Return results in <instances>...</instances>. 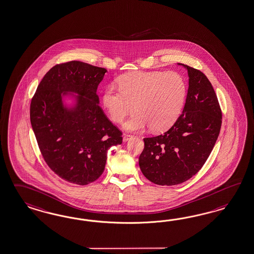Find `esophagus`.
<instances>
[{"instance_id": "obj_1", "label": "esophagus", "mask_w": 254, "mask_h": 254, "mask_svg": "<svg viewBox=\"0 0 254 254\" xmlns=\"http://www.w3.org/2000/svg\"><path fill=\"white\" fill-rule=\"evenodd\" d=\"M131 138H132V135H130V134H124L123 140H124V142H127V141L130 140Z\"/></svg>"}]
</instances>
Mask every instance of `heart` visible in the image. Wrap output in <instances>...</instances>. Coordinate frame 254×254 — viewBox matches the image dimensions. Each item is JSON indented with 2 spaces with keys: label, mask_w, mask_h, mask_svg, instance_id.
<instances>
[{
  "label": "heart",
  "mask_w": 254,
  "mask_h": 254,
  "mask_svg": "<svg viewBox=\"0 0 254 254\" xmlns=\"http://www.w3.org/2000/svg\"><path fill=\"white\" fill-rule=\"evenodd\" d=\"M117 89L108 85L103 93V104L111 120L125 123V129L142 130L149 127L162 131L172 126L181 115L187 97V84L179 72H132L118 79Z\"/></svg>",
  "instance_id": "obj_1"
}]
</instances>
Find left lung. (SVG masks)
I'll use <instances>...</instances> for the list:
<instances>
[{"label":"left lung","mask_w":254,"mask_h":254,"mask_svg":"<svg viewBox=\"0 0 254 254\" xmlns=\"http://www.w3.org/2000/svg\"><path fill=\"white\" fill-rule=\"evenodd\" d=\"M184 66L189 75L186 102L173 126L157 136L143 138L139 166L157 185L188 181L202 169L221 128L222 112L215 90L203 72Z\"/></svg>","instance_id":"left-lung-1"}]
</instances>
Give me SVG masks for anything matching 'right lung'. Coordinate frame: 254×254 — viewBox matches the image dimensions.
<instances>
[{"label":"right lung","instance_id":"add662e5","mask_svg":"<svg viewBox=\"0 0 254 254\" xmlns=\"http://www.w3.org/2000/svg\"><path fill=\"white\" fill-rule=\"evenodd\" d=\"M105 68L79 61L53 66L39 83L30 104V122L47 165L78 185L103 173L107 152L123 143V132L105 115L97 95ZM75 92L77 104L64 107L62 97Z\"/></svg>","mask_w":254,"mask_h":254}]
</instances>
